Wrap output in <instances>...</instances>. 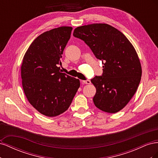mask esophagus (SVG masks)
Masks as SVG:
<instances>
[{"label": "esophagus", "instance_id": "obj_1", "mask_svg": "<svg viewBox=\"0 0 158 158\" xmlns=\"http://www.w3.org/2000/svg\"><path fill=\"white\" fill-rule=\"evenodd\" d=\"M82 84H91V81L89 80H82Z\"/></svg>", "mask_w": 158, "mask_h": 158}]
</instances>
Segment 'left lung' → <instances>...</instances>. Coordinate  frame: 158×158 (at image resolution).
<instances>
[{
    "mask_svg": "<svg viewBox=\"0 0 158 158\" xmlns=\"http://www.w3.org/2000/svg\"><path fill=\"white\" fill-rule=\"evenodd\" d=\"M73 35L83 40L103 64L102 75L91 80L96 88L95 106L109 113L119 111L135 95L141 80L135 49L123 33L107 23L78 27Z\"/></svg>",
    "mask_w": 158,
    "mask_h": 158,
    "instance_id": "1",
    "label": "left lung"
}]
</instances>
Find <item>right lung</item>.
<instances>
[{
    "label": "right lung",
    "mask_w": 158,
    "mask_h": 158,
    "mask_svg": "<svg viewBox=\"0 0 158 158\" xmlns=\"http://www.w3.org/2000/svg\"><path fill=\"white\" fill-rule=\"evenodd\" d=\"M73 27L62 26L43 33L23 59L21 76L28 102L40 113L55 117L69 109L80 80L60 73L59 65Z\"/></svg>",
    "instance_id": "obj_1"
}]
</instances>
